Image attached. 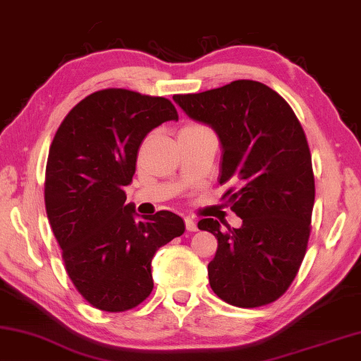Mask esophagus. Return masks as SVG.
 I'll use <instances>...</instances> for the list:
<instances>
[{"mask_svg":"<svg viewBox=\"0 0 361 361\" xmlns=\"http://www.w3.org/2000/svg\"><path fill=\"white\" fill-rule=\"evenodd\" d=\"M185 228H187L188 231H198V225H197V222H195L193 219L187 217V219H185Z\"/></svg>","mask_w":361,"mask_h":361,"instance_id":"34e87169","label":"esophagus"}]
</instances>
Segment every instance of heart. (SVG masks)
Returning a JSON list of instances; mask_svg holds the SVG:
<instances>
[{
	"label": "heart",
	"instance_id": "obj_1",
	"mask_svg": "<svg viewBox=\"0 0 361 361\" xmlns=\"http://www.w3.org/2000/svg\"><path fill=\"white\" fill-rule=\"evenodd\" d=\"M182 130H203V126H200V125H190V126H185V128H182Z\"/></svg>",
	"mask_w": 361,
	"mask_h": 361
}]
</instances>
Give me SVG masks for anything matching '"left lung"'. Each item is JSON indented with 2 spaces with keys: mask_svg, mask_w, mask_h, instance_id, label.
<instances>
[{
  "mask_svg": "<svg viewBox=\"0 0 361 361\" xmlns=\"http://www.w3.org/2000/svg\"><path fill=\"white\" fill-rule=\"evenodd\" d=\"M173 99L217 133L220 184L238 182V190L225 197L243 225L198 222L219 241L207 264L211 288L238 307L269 305L293 282L311 233L315 185L302 126L279 93L255 80Z\"/></svg>",
  "mask_w": 361,
  "mask_h": 361,
  "instance_id": "8db88e82",
  "label": "left lung"
}]
</instances>
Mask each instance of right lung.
I'll return each mask as SVG.
<instances>
[{
  "label": "right lung",
  "mask_w": 361,
  "mask_h": 361,
  "mask_svg": "<svg viewBox=\"0 0 361 361\" xmlns=\"http://www.w3.org/2000/svg\"><path fill=\"white\" fill-rule=\"evenodd\" d=\"M169 99L123 88L88 94L63 120L46 166V211L66 273L92 306L122 312L154 288L152 258L185 231L177 214L139 216L125 187L137 149L158 125L177 120Z\"/></svg>",
  "instance_id": "1"
}]
</instances>
